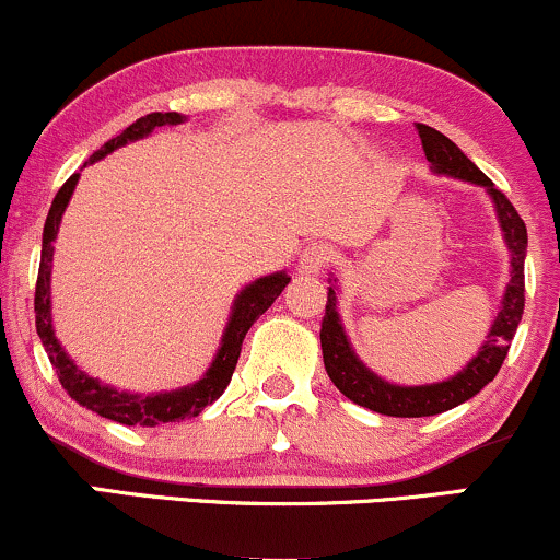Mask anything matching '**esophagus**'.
Wrapping results in <instances>:
<instances>
[{"label":"esophagus","instance_id":"1","mask_svg":"<svg viewBox=\"0 0 560 560\" xmlns=\"http://www.w3.org/2000/svg\"><path fill=\"white\" fill-rule=\"evenodd\" d=\"M329 260H331V249L326 247V244L313 242V244H307L305 249H302L300 268H302V273H311L313 276V273L324 271V266Z\"/></svg>","mask_w":560,"mask_h":560}]
</instances>
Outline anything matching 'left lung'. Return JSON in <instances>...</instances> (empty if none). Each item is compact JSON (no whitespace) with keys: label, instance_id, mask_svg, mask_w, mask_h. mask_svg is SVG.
<instances>
[{"label":"left lung","instance_id":"8db88e82","mask_svg":"<svg viewBox=\"0 0 560 560\" xmlns=\"http://www.w3.org/2000/svg\"><path fill=\"white\" fill-rule=\"evenodd\" d=\"M419 137L423 144V155L429 160V168L434 176L458 178V182L477 184L487 191L494 205L500 231L511 255V279H508L503 300H500L498 316L492 318L490 331L485 342L479 345L477 355L468 361L458 374L442 378L432 384H395L382 378L365 365L358 352L352 350L350 337H347L342 318L337 311V281L329 279V300H326V316L320 320V350H324L326 374L334 382L347 400L363 405V408L376 410L382 416H397V419H421V416H436L455 405L471 400L477 392L498 376L503 365L508 347H511L513 334L518 329V320L524 313V258H526V226L518 218L516 208L508 202L503 191L494 186L490 178L481 173L477 165L460 152L458 144H453L445 133H440L432 126L419 124Z\"/></svg>","mask_w":560,"mask_h":560}]
</instances>
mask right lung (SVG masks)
<instances>
[{
    "instance_id": "1",
    "label": "right lung",
    "mask_w": 560,
    "mask_h": 560,
    "mask_svg": "<svg viewBox=\"0 0 560 560\" xmlns=\"http://www.w3.org/2000/svg\"><path fill=\"white\" fill-rule=\"evenodd\" d=\"M186 124V115L182 113H150L144 118H139L137 124H131L124 133L105 141L92 158L83 163L86 165L96 163V160L107 158L118 147L131 144L150 137L152 131L160 126H178ZM81 168V171H83ZM81 173H73L66 184L60 186L52 199V208H49L47 223H44V236H42V262H38V279H36V298H34V311H36V331L42 337L44 350H47L49 363L55 365L57 378L66 387V392L73 397L75 402L83 408L94 410L102 419H110L126 427H158V423H176L184 419H195L202 413L208 405H213L218 397L223 395V389L229 387L231 374H234L236 361H240L244 334L249 331V326L258 320L268 307L273 305V300L284 292L289 284L287 271H276L260 279L249 281L247 287L240 289V294L234 298L231 305L226 329L221 334V345H218L213 363L205 371L197 382L186 384L178 389H165V392H150V395H141V392H128L118 389L113 384L100 382L96 376H89L86 371L75 365L73 358L68 355L66 347L60 345V339L55 337L52 326V258H55V240L57 231H60L62 213H66L70 197H73L75 184H79Z\"/></svg>"
}]
</instances>
